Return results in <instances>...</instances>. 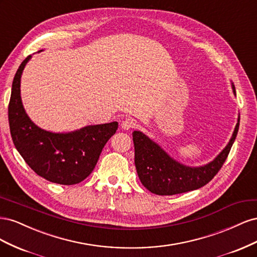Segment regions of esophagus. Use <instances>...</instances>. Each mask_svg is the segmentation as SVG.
Returning a JSON list of instances; mask_svg holds the SVG:
<instances>
[{
  "instance_id": "1",
  "label": "esophagus",
  "mask_w": 257,
  "mask_h": 257,
  "mask_svg": "<svg viewBox=\"0 0 257 257\" xmlns=\"http://www.w3.org/2000/svg\"><path fill=\"white\" fill-rule=\"evenodd\" d=\"M134 125H135V123H134L133 121H132V120H130V119L123 120V121L121 122V128L124 130V131H128L130 128L134 127Z\"/></svg>"
}]
</instances>
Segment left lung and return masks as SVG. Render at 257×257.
<instances>
[{
  "label": "left lung",
  "mask_w": 257,
  "mask_h": 257,
  "mask_svg": "<svg viewBox=\"0 0 257 257\" xmlns=\"http://www.w3.org/2000/svg\"><path fill=\"white\" fill-rule=\"evenodd\" d=\"M232 92L236 95L234 83ZM240 116L226 147L216 155L213 161L203 166H186L173 159L163 150L161 146L153 142L141 131L133 132L135 147V166L139 180L147 190L157 195H175L197 190L206 185L217 174L234 144Z\"/></svg>",
  "instance_id": "1"
}]
</instances>
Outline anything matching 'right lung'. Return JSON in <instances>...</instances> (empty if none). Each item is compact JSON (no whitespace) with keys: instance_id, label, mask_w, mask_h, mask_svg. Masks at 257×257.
Here are the masks:
<instances>
[{"instance_id":"obj_1","label":"right lung","mask_w":257,"mask_h":257,"mask_svg":"<svg viewBox=\"0 0 257 257\" xmlns=\"http://www.w3.org/2000/svg\"><path fill=\"white\" fill-rule=\"evenodd\" d=\"M31 58L20 64L12 85L9 121L14 145L27 164L46 180L64 185L79 183L94 169L104 146L118 130V122L87 125L68 133L37 126L27 114L20 95L21 75Z\"/></svg>"}]
</instances>
